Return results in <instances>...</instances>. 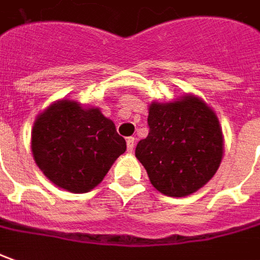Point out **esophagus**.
I'll use <instances>...</instances> for the list:
<instances>
[{"instance_id":"esophagus-1","label":"esophagus","mask_w":260,"mask_h":260,"mask_svg":"<svg viewBox=\"0 0 260 260\" xmlns=\"http://www.w3.org/2000/svg\"><path fill=\"white\" fill-rule=\"evenodd\" d=\"M126 145H128V152H134V148H135V138L129 137L126 139Z\"/></svg>"}]
</instances>
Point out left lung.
<instances>
[{"label":"left lung","mask_w":260,"mask_h":260,"mask_svg":"<svg viewBox=\"0 0 260 260\" xmlns=\"http://www.w3.org/2000/svg\"><path fill=\"white\" fill-rule=\"evenodd\" d=\"M149 134L135 149L153 188L182 198L201 189L223 158V134L215 111L193 93L148 107Z\"/></svg>","instance_id":"obj_1"}]
</instances>
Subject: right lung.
Masks as SVG:
<instances>
[{"label": "right lung", "instance_id": "1", "mask_svg": "<svg viewBox=\"0 0 260 260\" xmlns=\"http://www.w3.org/2000/svg\"><path fill=\"white\" fill-rule=\"evenodd\" d=\"M35 164L55 186L85 193L126 151L115 123L98 107L58 100L38 114L31 132Z\"/></svg>", "mask_w": 260, "mask_h": 260}]
</instances>
